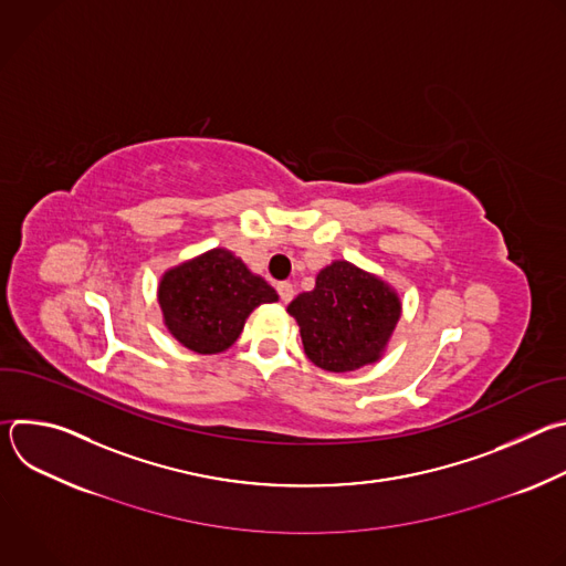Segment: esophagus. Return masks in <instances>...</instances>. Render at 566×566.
Listing matches in <instances>:
<instances>
[{
	"label": "esophagus",
	"mask_w": 566,
	"mask_h": 566,
	"mask_svg": "<svg viewBox=\"0 0 566 566\" xmlns=\"http://www.w3.org/2000/svg\"><path fill=\"white\" fill-rule=\"evenodd\" d=\"M277 293H280L282 302L286 304V302H291V300H293L295 289H293V284H289V282H280V284H277Z\"/></svg>",
	"instance_id": "esophagus-1"
}]
</instances>
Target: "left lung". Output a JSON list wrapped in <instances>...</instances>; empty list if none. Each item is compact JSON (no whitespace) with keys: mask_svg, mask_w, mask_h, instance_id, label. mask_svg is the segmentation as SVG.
<instances>
[{"mask_svg":"<svg viewBox=\"0 0 566 566\" xmlns=\"http://www.w3.org/2000/svg\"><path fill=\"white\" fill-rule=\"evenodd\" d=\"M304 354L325 371L345 374L382 358L402 302L382 277L336 260L315 277L313 291L289 304Z\"/></svg>","mask_w":566,"mask_h":566,"instance_id":"obj_1","label":"left lung"}]
</instances>
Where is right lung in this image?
<instances>
[{
	"label": "right lung",
	"mask_w": 566,
	"mask_h": 566,
	"mask_svg": "<svg viewBox=\"0 0 566 566\" xmlns=\"http://www.w3.org/2000/svg\"><path fill=\"white\" fill-rule=\"evenodd\" d=\"M156 295L168 332L201 356L226 352L260 304L280 300L264 277L228 249H212L168 269Z\"/></svg>",
	"instance_id": "obj_1"
}]
</instances>
